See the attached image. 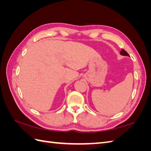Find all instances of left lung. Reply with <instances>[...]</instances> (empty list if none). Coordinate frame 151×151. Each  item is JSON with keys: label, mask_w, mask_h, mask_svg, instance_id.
<instances>
[{"label": "left lung", "mask_w": 151, "mask_h": 151, "mask_svg": "<svg viewBox=\"0 0 151 151\" xmlns=\"http://www.w3.org/2000/svg\"><path fill=\"white\" fill-rule=\"evenodd\" d=\"M120 54H121V55H123V56H129V54L127 52V51H126V50H124V49H122V50H121V51L120 52Z\"/></svg>", "instance_id": "obj_1"}]
</instances>
